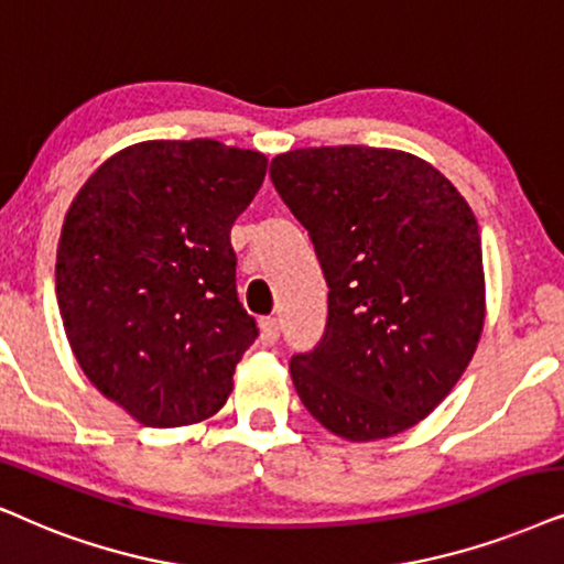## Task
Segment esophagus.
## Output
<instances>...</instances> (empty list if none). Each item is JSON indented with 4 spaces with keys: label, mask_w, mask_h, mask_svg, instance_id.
Here are the masks:
<instances>
[{
    "label": "esophagus",
    "mask_w": 564,
    "mask_h": 564,
    "mask_svg": "<svg viewBox=\"0 0 564 564\" xmlns=\"http://www.w3.org/2000/svg\"><path fill=\"white\" fill-rule=\"evenodd\" d=\"M259 328H261V339H264V345H274V341L280 339V321L274 316L261 318Z\"/></svg>",
    "instance_id": "34e87169"
}]
</instances>
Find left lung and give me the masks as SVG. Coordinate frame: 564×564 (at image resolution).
I'll use <instances>...</instances> for the list:
<instances>
[{
    "label": "left lung",
    "mask_w": 564,
    "mask_h": 564,
    "mask_svg": "<svg viewBox=\"0 0 564 564\" xmlns=\"http://www.w3.org/2000/svg\"><path fill=\"white\" fill-rule=\"evenodd\" d=\"M272 181L328 284L321 345L290 362L300 401L334 435L383 441L448 397L485 328L477 217L445 175L389 148H303Z\"/></svg>",
    "instance_id": "8db88e82"
}]
</instances>
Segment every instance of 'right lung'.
<instances>
[{
    "mask_svg": "<svg viewBox=\"0 0 564 564\" xmlns=\"http://www.w3.org/2000/svg\"><path fill=\"white\" fill-rule=\"evenodd\" d=\"M267 155L217 139H150L106 160L72 199L56 300L87 380L148 427L217 414L256 339L230 230Z\"/></svg>",
    "mask_w": 564,
    "mask_h": 564,
    "instance_id": "1",
    "label": "right lung"
}]
</instances>
